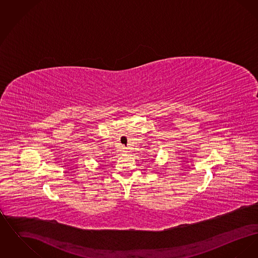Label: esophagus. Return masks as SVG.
<instances>
[{"label": "esophagus", "mask_w": 258, "mask_h": 258, "mask_svg": "<svg viewBox=\"0 0 258 258\" xmlns=\"http://www.w3.org/2000/svg\"><path fill=\"white\" fill-rule=\"evenodd\" d=\"M121 151H122L123 153H126V152H127V149L125 147H122L121 148Z\"/></svg>", "instance_id": "1"}]
</instances>
